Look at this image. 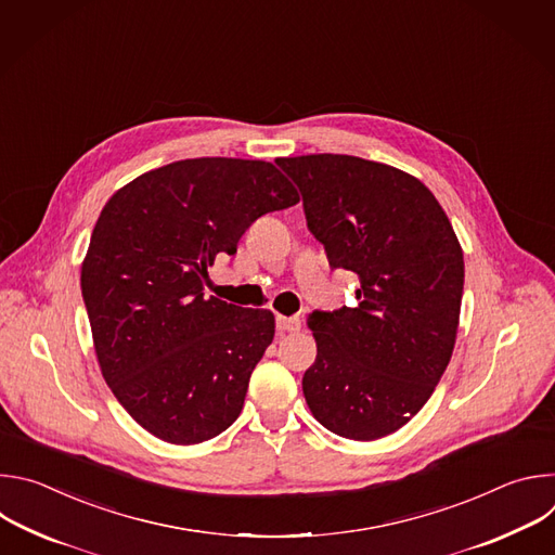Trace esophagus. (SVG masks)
<instances>
[{
  "label": "esophagus",
  "mask_w": 555,
  "mask_h": 555,
  "mask_svg": "<svg viewBox=\"0 0 555 555\" xmlns=\"http://www.w3.org/2000/svg\"><path fill=\"white\" fill-rule=\"evenodd\" d=\"M276 330L279 334H294L300 330V319H296V315H276Z\"/></svg>",
  "instance_id": "obj_1"
}]
</instances>
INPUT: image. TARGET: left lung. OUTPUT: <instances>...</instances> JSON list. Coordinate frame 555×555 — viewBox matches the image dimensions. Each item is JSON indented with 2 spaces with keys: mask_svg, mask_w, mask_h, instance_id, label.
Listing matches in <instances>:
<instances>
[{
  "mask_svg": "<svg viewBox=\"0 0 555 555\" xmlns=\"http://www.w3.org/2000/svg\"><path fill=\"white\" fill-rule=\"evenodd\" d=\"M330 266L356 272L358 305L311 311L315 362L302 375L311 415L373 441L428 402L456 340L463 253L435 195L413 176L356 155L279 157Z\"/></svg>",
  "mask_w": 555,
  "mask_h": 555,
  "instance_id": "left-lung-1",
  "label": "left lung"
}]
</instances>
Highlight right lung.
I'll return each mask as SVG.
<instances>
[{
    "instance_id": "1",
    "label": "right lung",
    "mask_w": 555,
    "mask_h": 555,
    "mask_svg": "<svg viewBox=\"0 0 555 555\" xmlns=\"http://www.w3.org/2000/svg\"><path fill=\"white\" fill-rule=\"evenodd\" d=\"M294 204L270 163L195 157L135 178L101 210L81 268L94 349L116 400L157 439L202 443L240 417L274 315L206 298V270Z\"/></svg>"
}]
</instances>
